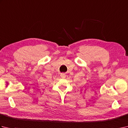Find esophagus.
Here are the masks:
<instances>
[{
	"instance_id": "1",
	"label": "esophagus",
	"mask_w": 128,
	"mask_h": 128,
	"mask_svg": "<svg viewBox=\"0 0 128 128\" xmlns=\"http://www.w3.org/2000/svg\"><path fill=\"white\" fill-rule=\"evenodd\" d=\"M60 76L62 78H65L66 77V74H64V73H61Z\"/></svg>"
}]
</instances>
